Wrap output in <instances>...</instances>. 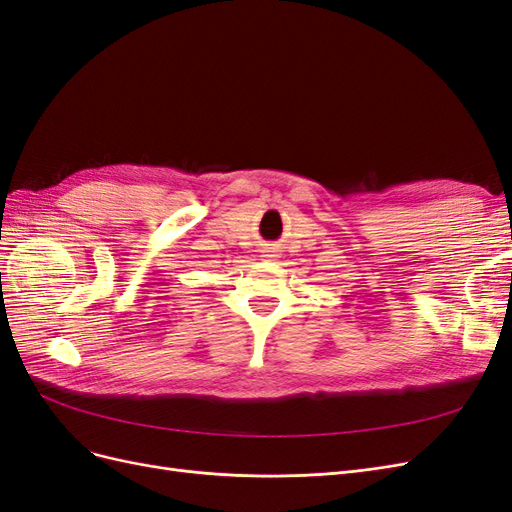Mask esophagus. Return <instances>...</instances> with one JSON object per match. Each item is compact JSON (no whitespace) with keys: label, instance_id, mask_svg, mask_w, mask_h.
<instances>
[{"label":"esophagus","instance_id":"obj_1","mask_svg":"<svg viewBox=\"0 0 512 512\" xmlns=\"http://www.w3.org/2000/svg\"><path fill=\"white\" fill-rule=\"evenodd\" d=\"M275 252H277V250H275L273 245H265V250H262V258H273V256H277Z\"/></svg>","mask_w":512,"mask_h":512}]
</instances>
